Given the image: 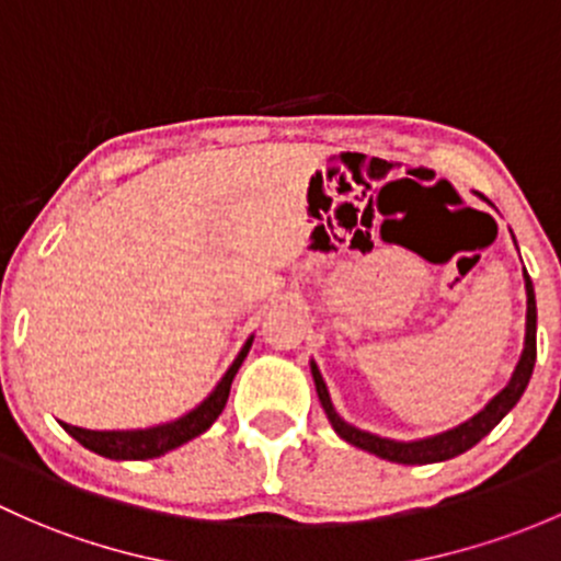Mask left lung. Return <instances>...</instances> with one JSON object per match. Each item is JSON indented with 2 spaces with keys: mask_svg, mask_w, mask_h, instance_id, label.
I'll return each instance as SVG.
<instances>
[{
  "mask_svg": "<svg viewBox=\"0 0 561 561\" xmlns=\"http://www.w3.org/2000/svg\"><path fill=\"white\" fill-rule=\"evenodd\" d=\"M524 285H527V335H524V352L522 359H518L514 376H511L508 387L503 392L494 394L483 411L468 420L459 427L449 430V433L433 435V438L424 440H411V444H403V440H389V438H379L374 433H365V430L352 427L335 414L333 403H330V394L325 381H322L320 368L311 363V376H314L317 385V394H320V403L325 409L330 424H333L335 433L346 440V444L357 446V449L376 454V457L389 459V462L398 465H430V462H444V459L457 457V454L473 449L476 444L483 438V435L492 433L497 427L500 420L508 414L511 409L518 403V398L524 394V389L529 385V376H533L535 368V357H538V341H535V333H538V306H535V290H533V279L524 271Z\"/></svg>",
  "mask_w": 561,
  "mask_h": 561,
  "instance_id": "obj_1",
  "label": "left lung"
}]
</instances>
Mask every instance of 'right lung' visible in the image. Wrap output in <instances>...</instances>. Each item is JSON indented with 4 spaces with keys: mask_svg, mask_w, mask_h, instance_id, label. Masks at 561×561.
<instances>
[{
    "mask_svg": "<svg viewBox=\"0 0 561 561\" xmlns=\"http://www.w3.org/2000/svg\"><path fill=\"white\" fill-rule=\"evenodd\" d=\"M252 346V335L247 339V344L241 346L239 357L233 359L231 368L226 370V376L220 379V385L215 387V392L204 400L202 405L191 411V414L180 416V420L158 424V427H147V430H85V427H75V424L61 422V427L72 435L75 440H80L85 449L102 454L107 459H152L161 457V454L176 449V446L187 444L196 435L206 433V430L215 424L217 416L222 414L228 403V394H231V385L236 370L241 368L244 363L247 352Z\"/></svg>",
    "mask_w": 561,
    "mask_h": 561,
    "instance_id": "right-lung-1",
    "label": "right lung"
}]
</instances>
